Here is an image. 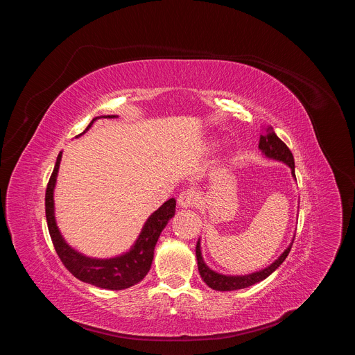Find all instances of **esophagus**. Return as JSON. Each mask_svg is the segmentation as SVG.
<instances>
[{"label": "esophagus", "instance_id": "1", "mask_svg": "<svg viewBox=\"0 0 355 355\" xmlns=\"http://www.w3.org/2000/svg\"><path fill=\"white\" fill-rule=\"evenodd\" d=\"M198 200V195L193 189H187L178 196V205L181 208H192Z\"/></svg>", "mask_w": 355, "mask_h": 355}]
</instances>
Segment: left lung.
<instances>
[{
  "label": "left lung",
  "mask_w": 355,
  "mask_h": 355,
  "mask_svg": "<svg viewBox=\"0 0 355 355\" xmlns=\"http://www.w3.org/2000/svg\"><path fill=\"white\" fill-rule=\"evenodd\" d=\"M259 147L260 150L263 151V155L267 156L268 159H272V160H278V162H282L285 163L291 171H292V177H295V162H293V156L291 153V150L288 148V146L275 135V132L272 130V128H267L266 129V135H261L260 136V143H259ZM293 243V241H292ZM292 243L289 244V247L282 252V254L271 264L268 266L267 268L261 270V271H257V272H251V274H247V275H223V274H219L214 270H211L204 259H202V252H200V243L198 240L196 243V248H195V252H196V260H198V270H199V274L202 277V279H204V282L215 289V291H236V289H243V288H247V286H251L254 285L263 279H266L267 277H270L284 261L285 259L288 257L289 251H291V247H292Z\"/></svg>",
  "instance_id": "8db88e82"
}]
</instances>
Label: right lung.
Returning a JSON list of instances; mask_svg holds the SVG:
<instances>
[{
  "label": "right lung",
  "mask_w": 355,
  "mask_h": 355,
  "mask_svg": "<svg viewBox=\"0 0 355 355\" xmlns=\"http://www.w3.org/2000/svg\"><path fill=\"white\" fill-rule=\"evenodd\" d=\"M104 118H116V116L107 115ZM96 119L98 118H94L83 133H85ZM60 162H62V151L58 156L55 170L47 182L46 196H44L47 227L59 259L76 278H78L83 282L95 285L98 288L121 291L140 282L151 267V261H153V256H155V247L163 229L167 226L168 220L175 214V199L174 198L168 199L156 212H153L148 216L136 243L132 245V248L128 252H125V254L114 259L85 257L81 254V252L76 251L66 243V240L63 239L56 225L53 191L56 185Z\"/></svg>",
  "instance_id": "right-lung-1"
}]
</instances>
